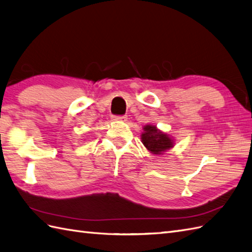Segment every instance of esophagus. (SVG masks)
<instances>
[{
    "instance_id": "1",
    "label": "esophagus",
    "mask_w": 252,
    "mask_h": 252,
    "mask_svg": "<svg viewBox=\"0 0 252 252\" xmlns=\"http://www.w3.org/2000/svg\"><path fill=\"white\" fill-rule=\"evenodd\" d=\"M126 116H113V120L116 121H126Z\"/></svg>"
}]
</instances>
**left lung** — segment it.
Segmentation results:
<instances>
[{
    "mask_svg": "<svg viewBox=\"0 0 252 252\" xmlns=\"http://www.w3.org/2000/svg\"><path fill=\"white\" fill-rule=\"evenodd\" d=\"M141 143L148 151L158 156L173 148L175 139L168 134L158 130L156 126L147 125L144 126V132L141 133Z\"/></svg>",
    "mask_w": 252,
    "mask_h": 252,
    "instance_id": "1",
    "label": "left lung"
}]
</instances>
